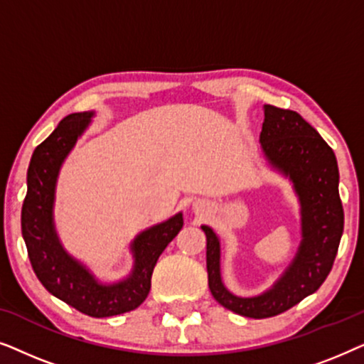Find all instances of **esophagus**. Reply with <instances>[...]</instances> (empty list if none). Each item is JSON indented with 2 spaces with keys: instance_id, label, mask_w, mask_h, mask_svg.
Segmentation results:
<instances>
[{
  "instance_id": "esophagus-1",
  "label": "esophagus",
  "mask_w": 364,
  "mask_h": 364,
  "mask_svg": "<svg viewBox=\"0 0 364 364\" xmlns=\"http://www.w3.org/2000/svg\"><path fill=\"white\" fill-rule=\"evenodd\" d=\"M196 208H197V212H198V205H196Z\"/></svg>"
}]
</instances>
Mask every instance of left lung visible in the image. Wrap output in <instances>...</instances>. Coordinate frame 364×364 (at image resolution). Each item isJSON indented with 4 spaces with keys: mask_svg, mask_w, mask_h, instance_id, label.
<instances>
[{
    "mask_svg": "<svg viewBox=\"0 0 364 364\" xmlns=\"http://www.w3.org/2000/svg\"><path fill=\"white\" fill-rule=\"evenodd\" d=\"M263 112V157L272 171L290 181L300 203L301 240L295 257L267 291L255 296L233 295L222 280L220 238L212 227L202 225L213 298L227 310L257 320L290 310L321 287L331 272L345 225L338 192L340 172L331 147L295 111L267 104Z\"/></svg>",
    "mask_w": 364,
    "mask_h": 364,
    "instance_id": "8db88e82",
    "label": "left lung"
}]
</instances>
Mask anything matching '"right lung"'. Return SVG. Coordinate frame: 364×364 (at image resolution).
<instances>
[{"label": "right lung", "mask_w": 364, "mask_h": 364, "mask_svg": "<svg viewBox=\"0 0 364 364\" xmlns=\"http://www.w3.org/2000/svg\"><path fill=\"white\" fill-rule=\"evenodd\" d=\"M94 111L64 117L51 136L34 149L28 167V192L21 232L38 280L59 300L94 318L116 316L141 305L151 290L154 267L183 225L182 212L137 233L129 250L134 265L119 282H101L63 247L54 225L56 183L64 161L89 127Z\"/></svg>", "instance_id": "add662e5"}]
</instances>
